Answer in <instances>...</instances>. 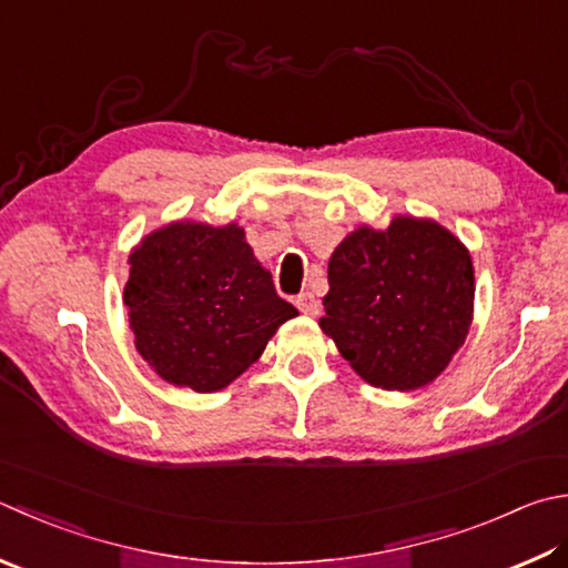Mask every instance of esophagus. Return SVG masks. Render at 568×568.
Listing matches in <instances>:
<instances>
[{
  "label": "esophagus",
  "mask_w": 568,
  "mask_h": 568,
  "mask_svg": "<svg viewBox=\"0 0 568 568\" xmlns=\"http://www.w3.org/2000/svg\"><path fill=\"white\" fill-rule=\"evenodd\" d=\"M296 308H298V312H302L304 316H316L318 314V298L314 296V294H298L296 296Z\"/></svg>",
  "instance_id": "esophagus-1"
}]
</instances>
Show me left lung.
Returning <instances> with one entry per match:
<instances>
[{
    "instance_id": "left-lung-1",
    "label": "left lung",
    "mask_w": 568,
    "mask_h": 568,
    "mask_svg": "<svg viewBox=\"0 0 568 568\" xmlns=\"http://www.w3.org/2000/svg\"><path fill=\"white\" fill-rule=\"evenodd\" d=\"M324 312L321 331L363 381L417 390L465 344L475 314L473 256L435 220L361 224L331 254Z\"/></svg>"
}]
</instances>
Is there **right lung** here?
Segmentation results:
<instances>
[{
    "label": "right lung",
    "mask_w": 568,
    "mask_h": 568,
    "mask_svg": "<svg viewBox=\"0 0 568 568\" xmlns=\"http://www.w3.org/2000/svg\"><path fill=\"white\" fill-rule=\"evenodd\" d=\"M128 264L123 304L135 351L178 388H227L298 316L237 222H168L135 244Z\"/></svg>",
    "instance_id": "right-lung-1"
}]
</instances>
